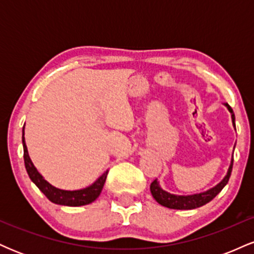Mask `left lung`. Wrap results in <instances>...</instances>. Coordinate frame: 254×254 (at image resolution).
Here are the masks:
<instances>
[{
  "label": "left lung",
  "instance_id": "left-lung-1",
  "mask_svg": "<svg viewBox=\"0 0 254 254\" xmlns=\"http://www.w3.org/2000/svg\"><path fill=\"white\" fill-rule=\"evenodd\" d=\"M224 105H226L227 109H228V111L230 112V115H232L233 125L235 127L234 112H233L232 107H230L228 104H224ZM233 161H234V160L232 159L228 172H227V176L224 177L216 186H214V188L210 189V190L205 192H200V193H194V194H188V196L173 194V193H170V192L162 190L161 186H160V184L156 179L150 184V192L151 194H153L154 199H155L159 204H161V205L166 206V208L177 209V210H190V209L199 208V206L205 205L206 203H209L210 200L214 199V198L220 193L221 190H222L224 186L227 185V183H228L230 178V174H232Z\"/></svg>",
  "mask_w": 254,
  "mask_h": 254
}]
</instances>
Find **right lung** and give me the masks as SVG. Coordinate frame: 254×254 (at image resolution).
Wrapping results in <instances>:
<instances>
[{
    "label": "right lung",
    "mask_w": 254,
    "mask_h": 254,
    "mask_svg": "<svg viewBox=\"0 0 254 254\" xmlns=\"http://www.w3.org/2000/svg\"><path fill=\"white\" fill-rule=\"evenodd\" d=\"M25 129V127H24ZM22 145H24V160H25V167L27 171L28 177L30 179L37 185V188L48 197L49 200L52 203L60 204V205H66V206H81L86 205L94 202L101 193V190L104 188V184L106 182V177L109 171H106L101 177H99L92 185L88 188L81 189V190L75 191H68V190H61V189L55 188L50 183L46 182L44 179L42 174L37 171L34 167L33 162L31 161L30 155H28L27 147L25 143V137H24V130H22Z\"/></svg>",
    "instance_id": "1"
}]
</instances>
